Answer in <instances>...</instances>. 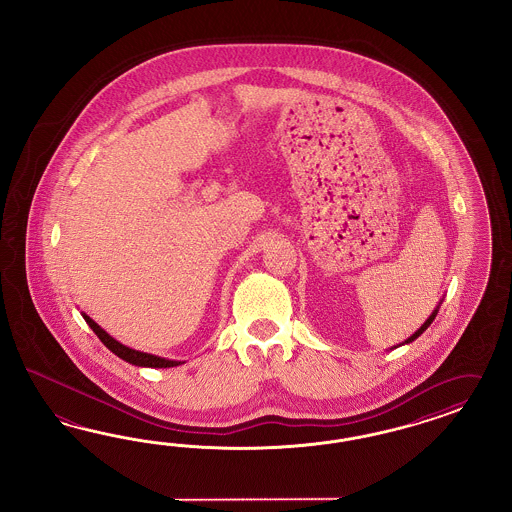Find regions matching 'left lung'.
<instances>
[{"instance_id": "obj_1", "label": "left lung", "mask_w": 512, "mask_h": 512, "mask_svg": "<svg viewBox=\"0 0 512 512\" xmlns=\"http://www.w3.org/2000/svg\"><path fill=\"white\" fill-rule=\"evenodd\" d=\"M437 311H439V306H437V308H435V310L432 311V315H430V317H428V319H426V323H424V325L420 326L419 330H417V332H415V334H413V336H411V338H407V340H405V343H411V341L417 340V338H419L420 334H422V332H424V330H426V328H428V326H430V325H432V323H434V319H435V315H437Z\"/></svg>"}]
</instances>
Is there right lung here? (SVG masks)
Returning a JSON list of instances; mask_svg holds the SVG:
<instances>
[{"instance_id":"1","label":"right lung","mask_w":512,"mask_h":512,"mask_svg":"<svg viewBox=\"0 0 512 512\" xmlns=\"http://www.w3.org/2000/svg\"><path fill=\"white\" fill-rule=\"evenodd\" d=\"M82 317H84V321L90 325L93 332L97 334V338L103 341V343L109 347L110 351H112L116 357L122 358L125 362H129V364L142 366V368H172V366L182 364V362H178V360H167V358L150 355V353H142V351L129 349V347L122 345L120 341H116L112 336H109V334H107L101 326L97 325L93 319H90L86 313H82Z\"/></svg>"}]
</instances>
